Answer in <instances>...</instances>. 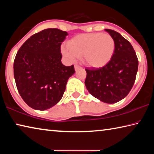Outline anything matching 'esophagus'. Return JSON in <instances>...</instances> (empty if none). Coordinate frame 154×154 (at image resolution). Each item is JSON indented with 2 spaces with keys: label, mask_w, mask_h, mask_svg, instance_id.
<instances>
[{
  "label": "esophagus",
  "mask_w": 154,
  "mask_h": 154,
  "mask_svg": "<svg viewBox=\"0 0 154 154\" xmlns=\"http://www.w3.org/2000/svg\"><path fill=\"white\" fill-rule=\"evenodd\" d=\"M80 68H82V67H81V66H79V65H78V64H75V71H77V70L80 69Z\"/></svg>",
  "instance_id": "1"
}]
</instances>
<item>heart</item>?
Returning a JSON list of instances; mask_svg holds the SVG:
<instances>
[{
	"mask_svg": "<svg viewBox=\"0 0 154 154\" xmlns=\"http://www.w3.org/2000/svg\"><path fill=\"white\" fill-rule=\"evenodd\" d=\"M115 48V41L111 35L96 32L75 36L68 43V48H62V52L71 60L76 57L82 58L88 66L100 68L110 61Z\"/></svg>",
	"mask_w": 154,
	"mask_h": 154,
	"instance_id": "obj_1",
	"label": "heart"
}]
</instances>
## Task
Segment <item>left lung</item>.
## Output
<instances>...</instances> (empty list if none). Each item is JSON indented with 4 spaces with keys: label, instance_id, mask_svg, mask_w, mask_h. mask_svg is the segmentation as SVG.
<instances>
[{
    "label": "left lung",
    "instance_id": "obj_1",
    "mask_svg": "<svg viewBox=\"0 0 154 154\" xmlns=\"http://www.w3.org/2000/svg\"><path fill=\"white\" fill-rule=\"evenodd\" d=\"M115 41V51L107 64L95 69H85V85L94 97L106 103H116L128 94L138 71V60L133 47L120 34L105 29Z\"/></svg>",
    "mask_w": 154,
    "mask_h": 154
}]
</instances>
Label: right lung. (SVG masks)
Masks as SVG:
<instances>
[{
  "mask_svg": "<svg viewBox=\"0 0 154 154\" xmlns=\"http://www.w3.org/2000/svg\"><path fill=\"white\" fill-rule=\"evenodd\" d=\"M68 33L48 28L30 36L21 46L14 62L18 92L31 108L43 111L56 105L63 96L73 65L61 62V44Z\"/></svg>",
  "mask_w": 154,
  "mask_h": 154,
  "instance_id": "right-lung-1",
  "label": "right lung"
}]
</instances>
